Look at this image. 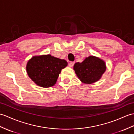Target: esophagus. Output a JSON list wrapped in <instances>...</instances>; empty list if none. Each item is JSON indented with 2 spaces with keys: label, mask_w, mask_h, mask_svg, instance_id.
<instances>
[{
  "label": "esophagus",
  "mask_w": 134,
  "mask_h": 134,
  "mask_svg": "<svg viewBox=\"0 0 134 134\" xmlns=\"http://www.w3.org/2000/svg\"><path fill=\"white\" fill-rule=\"evenodd\" d=\"M74 63H75L74 62H71L69 63V64H68V66H69L70 67H73Z\"/></svg>",
  "instance_id": "obj_1"
}]
</instances>
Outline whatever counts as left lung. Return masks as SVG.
I'll return each mask as SVG.
<instances>
[{"label":"left lung","mask_w":134,"mask_h":134,"mask_svg":"<svg viewBox=\"0 0 134 134\" xmlns=\"http://www.w3.org/2000/svg\"><path fill=\"white\" fill-rule=\"evenodd\" d=\"M77 76L82 83L92 84L101 78L106 70L105 62L94 56H89L82 63L77 62L74 66Z\"/></svg>","instance_id":"obj_1"}]
</instances>
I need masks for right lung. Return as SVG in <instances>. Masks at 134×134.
Listing matches in <instances>:
<instances>
[{
    "label": "right lung",
    "mask_w": 134,
    "mask_h": 134,
    "mask_svg": "<svg viewBox=\"0 0 134 134\" xmlns=\"http://www.w3.org/2000/svg\"><path fill=\"white\" fill-rule=\"evenodd\" d=\"M67 64L66 60L49 54L34 56L28 61L26 71L28 75L37 85L47 88L55 85L61 70Z\"/></svg>",
    "instance_id": "right-lung-1"
}]
</instances>
